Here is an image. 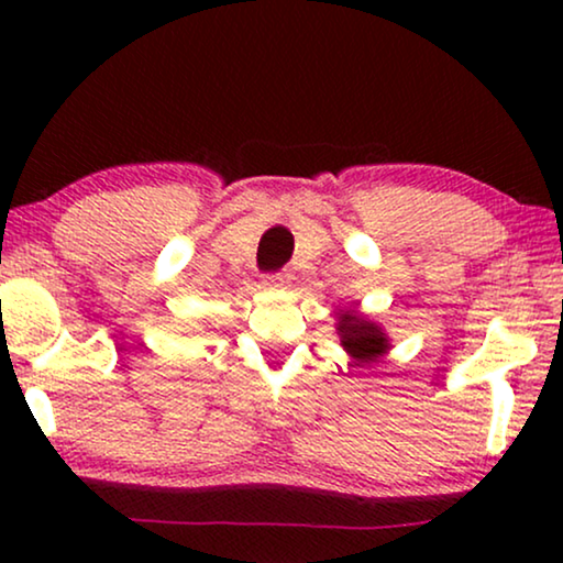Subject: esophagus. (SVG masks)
<instances>
[{"label":"esophagus","mask_w":563,"mask_h":563,"mask_svg":"<svg viewBox=\"0 0 563 563\" xmlns=\"http://www.w3.org/2000/svg\"><path fill=\"white\" fill-rule=\"evenodd\" d=\"M264 284L268 289H284L289 284V274H284V272H276V274H268L266 279H264Z\"/></svg>","instance_id":"1"}]
</instances>
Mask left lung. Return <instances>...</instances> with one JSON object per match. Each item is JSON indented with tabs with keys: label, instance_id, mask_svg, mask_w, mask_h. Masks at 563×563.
<instances>
[{
	"label": "left lung",
	"instance_id": "obj_1",
	"mask_svg": "<svg viewBox=\"0 0 563 563\" xmlns=\"http://www.w3.org/2000/svg\"><path fill=\"white\" fill-rule=\"evenodd\" d=\"M338 335H341L343 351L353 358V364H372L389 351V338L384 330L356 310L338 312Z\"/></svg>",
	"mask_w": 563,
	"mask_h": 563
}]
</instances>
